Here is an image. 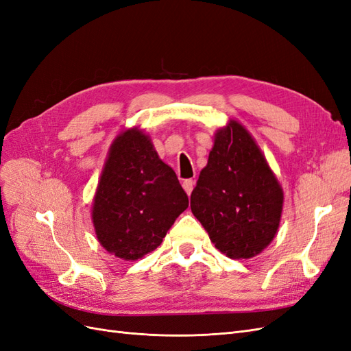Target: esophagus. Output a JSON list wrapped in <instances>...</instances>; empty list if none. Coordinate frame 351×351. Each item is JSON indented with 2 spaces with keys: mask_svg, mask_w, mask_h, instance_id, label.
<instances>
[{
  "mask_svg": "<svg viewBox=\"0 0 351 351\" xmlns=\"http://www.w3.org/2000/svg\"><path fill=\"white\" fill-rule=\"evenodd\" d=\"M193 186H195V182H193V180H184V182H183V189L186 190V193H187V195L192 193Z\"/></svg>",
  "mask_w": 351,
  "mask_h": 351,
  "instance_id": "34e87169",
  "label": "esophagus"
}]
</instances>
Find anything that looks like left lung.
I'll list each match as a JSON object with an SVG mask.
<instances>
[{
	"mask_svg": "<svg viewBox=\"0 0 351 351\" xmlns=\"http://www.w3.org/2000/svg\"><path fill=\"white\" fill-rule=\"evenodd\" d=\"M284 193L252 134L230 120L215 133L190 196L193 215L231 259L259 254L277 234Z\"/></svg>",
	"mask_w": 351,
	"mask_h": 351,
	"instance_id": "1",
	"label": "left lung"
}]
</instances>
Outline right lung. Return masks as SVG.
I'll list each match as a JSON object with an SVG mask.
<instances>
[{
    "label": "right lung",
    "instance_id": "right-lung-1",
    "mask_svg": "<svg viewBox=\"0 0 351 351\" xmlns=\"http://www.w3.org/2000/svg\"><path fill=\"white\" fill-rule=\"evenodd\" d=\"M187 206L186 192L149 136L133 127L115 137L92 206L95 234L105 250L124 261L143 258Z\"/></svg>",
    "mask_w": 351,
    "mask_h": 351
}]
</instances>
